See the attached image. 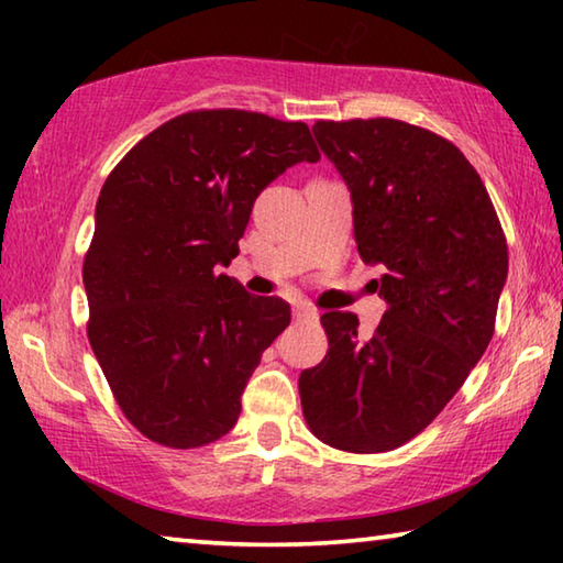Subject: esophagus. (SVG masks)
<instances>
[{
    "label": "esophagus",
    "instance_id": "obj_1",
    "mask_svg": "<svg viewBox=\"0 0 563 563\" xmlns=\"http://www.w3.org/2000/svg\"><path fill=\"white\" fill-rule=\"evenodd\" d=\"M292 318L298 320V322H316L318 320V312L310 310V308H305V305H295Z\"/></svg>",
    "mask_w": 563,
    "mask_h": 563
}]
</instances>
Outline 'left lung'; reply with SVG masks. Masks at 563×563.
<instances>
[{
	"label": "left lung",
	"mask_w": 563,
	"mask_h": 563,
	"mask_svg": "<svg viewBox=\"0 0 563 563\" xmlns=\"http://www.w3.org/2000/svg\"><path fill=\"white\" fill-rule=\"evenodd\" d=\"M347 184L362 261L387 310L375 335L352 312L320 318L330 350L302 369L312 434L345 452L412 440L464 385L494 335L509 255L479 174L450 141L395 119L318 121Z\"/></svg>",
	"instance_id": "obj_1"
}]
</instances>
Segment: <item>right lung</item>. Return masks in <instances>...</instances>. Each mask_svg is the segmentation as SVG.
<instances>
[{"instance_id":"add662e5","label":"right lung","mask_w":563,"mask_h":563,"mask_svg":"<svg viewBox=\"0 0 563 563\" xmlns=\"http://www.w3.org/2000/svg\"><path fill=\"white\" fill-rule=\"evenodd\" d=\"M320 151L302 121L190 111L141 139L103 184L84 261L89 342L129 422L174 450L221 440L290 305L221 273L255 198Z\"/></svg>"}]
</instances>
